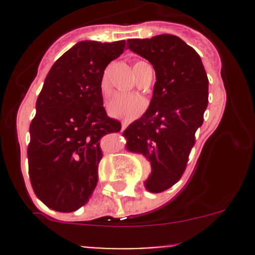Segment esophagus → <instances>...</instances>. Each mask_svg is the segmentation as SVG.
<instances>
[{
    "mask_svg": "<svg viewBox=\"0 0 255 255\" xmlns=\"http://www.w3.org/2000/svg\"><path fill=\"white\" fill-rule=\"evenodd\" d=\"M126 127H127V123L126 122H122V130L126 129Z\"/></svg>",
    "mask_w": 255,
    "mask_h": 255,
    "instance_id": "34e87169",
    "label": "esophagus"
}]
</instances>
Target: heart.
<instances>
[{
	"label": "heart",
	"mask_w": 255,
	"mask_h": 255,
	"mask_svg": "<svg viewBox=\"0 0 255 255\" xmlns=\"http://www.w3.org/2000/svg\"><path fill=\"white\" fill-rule=\"evenodd\" d=\"M144 61H135L133 65V70H134V75L137 76L138 70L144 65ZM100 91L104 99H106L111 92V86H110L109 75L107 71L102 75L101 81H100ZM146 109V101L139 95H122L117 94L107 102V113L111 117L118 118V120H123L126 122L135 120L139 117Z\"/></svg>",
	"instance_id": "b5f03b06"
}]
</instances>
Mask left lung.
I'll return each mask as SVG.
<instances>
[{
    "mask_svg": "<svg viewBox=\"0 0 255 255\" xmlns=\"http://www.w3.org/2000/svg\"><path fill=\"white\" fill-rule=\"evenodd\" d=\"M127 45L155 70L150 105L123 135L128 150L150 161L151 174L144 185L158 194L175 185L186 169L208 104L207 74L199 54L176 35L128 39Z\"/></svg>",
    "mask_w": 255,
    "mask_h": 255,
    "instance_id": "left-lung-1",
    "label": "left lung"
}]
</instances>
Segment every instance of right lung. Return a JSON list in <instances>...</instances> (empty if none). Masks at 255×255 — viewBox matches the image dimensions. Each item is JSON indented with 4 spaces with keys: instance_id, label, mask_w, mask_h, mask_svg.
I'll use <instances>...</instances> for the list:
<instances>
[{
    "instance_id": "1",
    "label": "right lung",
    "mask_w": 255,
    "mask_h": 255,
    "mask_svg": "<svg viewBox=\"0 0 255 255\" xmlns=\"http://www.w3.org/2000/svg\"><path fill=\"white\" fill-rule=\"evenodd\" d=\"M126 40H82L51 66L29 126V177L51 210L73 212L91 197L99 180L101 139L121 130L104 109L100 81L125 51Z\"/></svg>"
}]
</instances>
